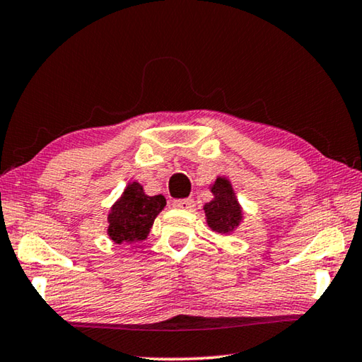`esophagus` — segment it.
<instances>
[{
  "label": "esophagus",
  "mask_w": 362,
  "mask_h": 362,
  "mask_svg": "<svg viewBox=\"0 0 362 362\" xmlns=\"http://www.w3.org/2000/svg\"><path fill=\"white\" fill-rule=\"evenodd\" d=\"M173 206L175 209H182V211H193L194 207V201L192 198H185V199H175Z\"/></svg>",
  "instance_id": "esophagus-1"
}]
</instances>
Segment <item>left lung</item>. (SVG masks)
I'll list each match as a JSON object with an SVG mask.
<instances>
[{"label": "left lung", "mask_w": 362, "mask_h": 362, "mask_svg": "<svg viewBox=\"0 0 362 362\" xmlns=\"http://www.w3.org/2000/svg\"><path fill=\"white\" fill-rule=\"evenodd\" d=\"M214 199L204 204L206 222L209 228L220 235H230L243 220L241 206L233 192L231 182L226 177H217L211 187Z\"/></svg>", "instance_id": "1"}]
</instances>
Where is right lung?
<instances>
[{"instance_id":"right-lung-1","label":"right lung","mask_w":362,"mask_h":362,"mask_svg":"<svg viewBox=\"0 0 362 362\" xmlns=\"http://www.w3.org/2000/svg\"><path fill=\"white\" fill-rule=\"evenodd\" d=\"M166 206L163 194H145L139 182H131L108 212V236L116 244L146 240L153 222Z\"/></svg>"}]
</instances>
